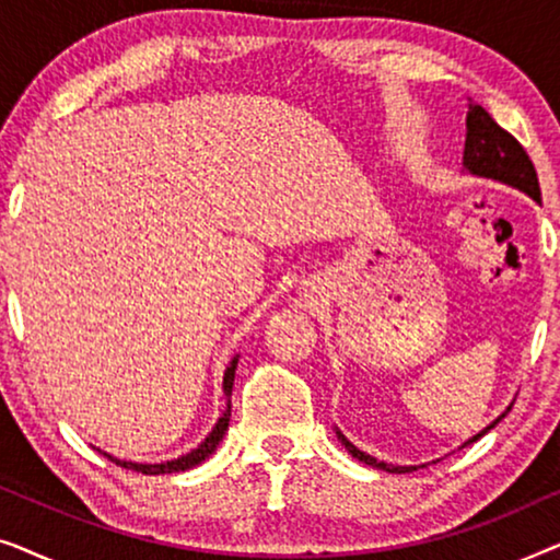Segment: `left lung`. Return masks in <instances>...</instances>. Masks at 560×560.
Listing matches in <instances>:
<instances>
[{"mask_svg": "<svg viewBox=\"0 0 560 560\" xmlns=\"http://www.w3.org/2000/svg\"><path fill=\"white\" fill-rule=\"evenodd\" d=\"M464 167L471 171L474 175H481V178H494L502 183H510L520 190H525L527 196H533L535 201H540V186H538V173H535V165L530 155H527L523 144H520L515 137H512L508 129H502L497 121L489 117L487 109H481L479 104H469V112H466V144H464ZM510 410V408H508ZM504 416L494 420L492 425H487L485 431L474 435L466 443L479 441L481 435L500 423ZM339 439L347 451L359 462L377 466V469L393 471V474H405V471H416V466H393L385 462H377L364 451H359L354 443L343 439L339 433ZM464 443V446H466Z\"/></svg>", "mask_w": 560, "mask_h": 560, "instance_id": "left-lung-1", "label": "left lung"}]
</instances>
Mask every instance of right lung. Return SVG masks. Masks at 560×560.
Wrapping results in <instances>:
<instances>
[{
    "label": "right lung",
    "mask_w": 560,
    "mask_h": 560,
    "mask_svg": "<svg viewBox=\"0 0 560 560\" xmlns=\"http://www.w3.org/2000/svg\"><path fill=\"white\" fill-rule=\"evenodd\" d=\"M234 370H236V359L226 366V372H224V395H226L224 416L219 418V423L213 425V431L209 435H206V441L201 443V446L190 451V454L180 456V458H173V462H167V464H132V462H119V458H114L109 454H104V456H109V462L125 466V469L142 471V474H173V471L194 469V466L201 464L203 458L209 456L211 451L219 446V441L224 439V433H226V428H229V418H232V400H229V397H232V387H234Z\"/></svg>",
    "instance_id": "1"
}]
</instances>
